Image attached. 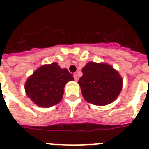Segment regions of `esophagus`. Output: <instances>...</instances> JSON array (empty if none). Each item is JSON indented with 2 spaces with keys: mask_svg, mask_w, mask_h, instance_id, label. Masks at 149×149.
Masks as SVG:
<instances>
[{
  "mask_svg": "<svg viewBox=\"0 0 149 149\" xmlns=\"http://www.w3.org/2000/svg\"><path fill=\"white\" fill-rule=\"evenodd\" d=\"M74 80H75L76 81H78V76H77V74H74Z\"/></svg>",
  "mask_w": 149,
  "mask_h": 149,
  "instance_id": "34e87169",
  "label": "esophagus"
}]
</instances>
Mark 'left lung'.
Masks as SVG:
<instances>
[{"label": "left lung", "instance_id": "1", "mask_svg": "<svg viewBox=\"0 0 149 149\" xmlns=\"http://www.w3.org/2000/svg\"><path fill=\"white\" fill-rule=\"evenodd\" d=\"M82 72L78 84L84 99L89 103L103 106L118 97L122 90V79L113 67L90 62L82 68Z\"/></svg>", "mask_w": 149, "mask_h": 149}]
</instances>
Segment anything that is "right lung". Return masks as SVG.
Listing matches in <instances>:
<instances>
[{
  "label": "right lung",
  "instance_id": "1",
  "mask_svg": "<svg viewBox=\"0 0 149 149\" xmlns=\"http://www.w3.org/2000/svg\"><path fill=\"white\" fill-rule=\"evenodd\" d=\"M73 76L58 63L41 66L27 79L26 94L36 104L42 107L56 105L63 98L64 86Z\"/></svg>",
  "mask_w": 149,
  "mask_h": 149
}]
</instances>
